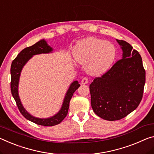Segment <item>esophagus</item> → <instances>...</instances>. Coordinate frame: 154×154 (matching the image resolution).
Returning a JSON list of instances; mask_svg holds the SVG:
<instances>
[{"label":"esophagus","instance_id":"esophagus-1","mask_svg":"<svg viewBox=\"0 0 154 154\" xmlns=\"http://www.w3.org/2000/svg\"><path fill=\"white\" fill-rule=\"evenodd\" d=\"M88 82H89V80H88V78H87V77H84L81 80L82 85H85V84L88 83Z\"/></svg>","mask_w":154,"mask_h":154}]
</instances>
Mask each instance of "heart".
I'll use <instances>...</instances> for the list:
<instances>
[{
    "instance_id": "b5f03b06",
    "label": "heart",
    "mask_w": 154,
    "mask_h": 154,
    "mask_svg": "<svg viewBox=\"0 0 154 154\" xmlns=\"http://www.w3.org/2000/svg\"><path fill=\"white\" fill-rule=\"evenodd\" d=\"M116 56L114 46L108 41L88 37L78 42L74 57L78 62L87 64L86 69L91 75H100L111 67Z\"/></svg>"
}]
</instances>
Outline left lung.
Wrapping results in <instances>:
<instances>
[{
  "label": "left lung",
  "mask_w": 154,
  "mask_h": 154,
  "mask_svg": "<svg viewBox=\"0 0 154 154\" xmlns=\"http://www.w3.org/2000/svg\"><path fill=\"white\" fill-rule=\"evenodd\" d=\"M117 42L122 46V58L89 85L94 113L109 121L122 119L138 107L145 84L140 54L127 42Z\"/></svg>",
  "instance_id": "1"
}]
</instances>
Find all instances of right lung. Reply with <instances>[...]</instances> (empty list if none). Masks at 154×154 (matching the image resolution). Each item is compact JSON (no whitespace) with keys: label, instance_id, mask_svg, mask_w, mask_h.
Returning a JSON list of instances; mask_svg holds the SVG:
<instances>
[{"label":"right lung","instance_id":"obj_1","mask_svg":"<svg viewBox=\"0 0 154 154\" xmlns=\"http://www.w3.org/2000/svg\"><path fill=\"white\" fill-rule=\"evenodd\" d=\"M51 51H52V48L49 45H47L46 41L45 40H41V41L36 42V44H34V45L27 47L24 49H23L18 54V56H16V58L12 61L10 69L11 92L21 114L26 119L29 120L30 121L34 122V123L47 127L54 126V125H56L60 123L64 118L66 117V116L67 115L71 98H72L75 91L80 87V84H79V82L74 81L70 85L69 88L68 89L67 94H66L65 99H64L62 108L60 109V112L54 116L49 118H45V119H41V118L33 117L29 113L27 112V111L25 109L24 107H23L22 104L20 103L19 96H18V86L20 72L22 70V68L25 65V64L32 58V56L36 55V54L49 53Z\"/></svg>","mask_w":154,"mask_h":154}]
</instances>
